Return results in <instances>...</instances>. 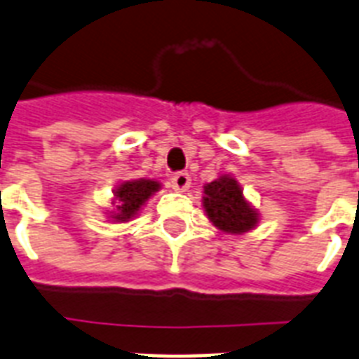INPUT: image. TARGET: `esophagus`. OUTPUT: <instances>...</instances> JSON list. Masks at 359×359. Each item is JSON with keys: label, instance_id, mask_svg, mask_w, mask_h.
Segmentation results:
<instances>
[{"label": "esophagus", "instance_id": "34e87169", "mask_svg": "<svg viewBox=\"0 0 359 359\" xmlns=\"http://www.w3.org/2000/svg\"><path fill=\"white\" fill-rule=\"evenodd\" d=\"M189 184H191V179H189L188 173H175L173 179H171V186H173V189H177V191H186V189L189 188Z\"/></svg>", "mask_w": 359, "mask_h": 359}]
</instances>
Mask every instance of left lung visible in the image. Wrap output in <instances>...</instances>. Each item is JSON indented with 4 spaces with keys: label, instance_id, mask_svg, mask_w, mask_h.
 Returning a JSON list of instances; mask_svg holds the SVG:
<instances>
[{
    "label": "left lung",
    "instance_id": "obj_1",
    "mask_svg": "<svg viewBox=\"0 0 359 359\" xmlns=\"http://www.w3.org/2000/svg\"><path fill=\"white\" fill-rule=\"evenodd\" d=\"M203 206L214 226L229 234H243L258 225V212L249 205L238 180L230 175H221L205 186Z\"/></svg>",
    "mask_w": 359,
    "mask_h": 359
}]
</instances>
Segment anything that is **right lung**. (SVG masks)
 Returning a JSON list of instances; mask_svg holds the SVG:
<instances>
[{"label": "right lung", "instance_id": "1", "mask_svg": "<svg viewBox=\"0 0 359 359\" xmlns=\"http://www.w3.org/2000/svg\"><path fill=\"white\" fill-rule=\"evenodd\" d=\"M160 189V182L153 179H138L121 182L114 189L116 197V212H110V217L118 223H127L138 215L142 206Z\"/></svg>", "mask_w": 359, "mask_h": 359}]
</instances>
